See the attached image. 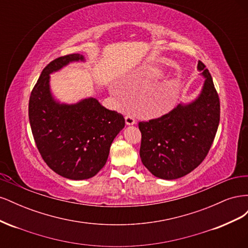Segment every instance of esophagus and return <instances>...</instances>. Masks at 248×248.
<instances>
[{"instance_id": "1", "label": "esophagus", "mask_w": 248, "mask_h": 248, "mask_svg": "<svg viewBox=\"0 0 248 248\" xmlns=\"http://www.w3.org/2000/svg\"><path fill=\"white\" fill-rule=\"evenodd\" d=\"M125 122H126V125H134L136 124V120H134L132 116H126Z\"/></svg>"}]
</instances>
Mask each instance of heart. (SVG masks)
<instances>
[{"label":"heart","instance_id":"obj_1","mask_svg":"<svg viewBox=\"0 0 248 248\" xmlns=\"http://www.w3.org/2000/svg\"><path fill=\"white\" fill-rule=\"evenodd\" d=\"M116 93L120 94L118 90H116ZM178 95L179 89L172 82H166L157 88L149 98V104L153 115L158 116L168 112L174 107Z\"/></svg>","mask_w":248,"mask_h":248}]
</instances>
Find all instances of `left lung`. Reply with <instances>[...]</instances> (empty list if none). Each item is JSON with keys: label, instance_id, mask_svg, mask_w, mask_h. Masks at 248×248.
<instances>
[{"label": "left lung", "instance_id": "1", "mask_svg": "<svg viewBox=\"0 0 248 248\" xmlns=\"http://www.w3.org/2000/svg\"><path fill=\"white\" fill-rule=\"evenodd\" d=\"M198 69L206 78L198 98L139 123L141 162L157 178L174 180L189 174L213 144L220 119L219 97L204 63L199 61Z\"/></svg>", "mask_w": 248, "mask_h": 248}]
</instances>
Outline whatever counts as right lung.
I'll use <instances>...</instances> for the list:
<instances>
[{
    "label": "right lung",
    "mask_w": 248,
    "mask_h": 248,
    "mask_svg": "<svg viewBox=\"0 0 248 248\" xmlns=\"http://www.w3.org/2000/svg\"><path fill=\"white\" fill-rule=\"evenodd\" d=\"M85 61L72 54L51 61L40 74L29 101V120L43 160L58 175L71 180L94 177L106 164L109 148L125 126V119L93 97L74 104L55 100L49 74L71 62Z\"/></svg>",
    "instance_id": "right-lung-1"
}]
</instances>
